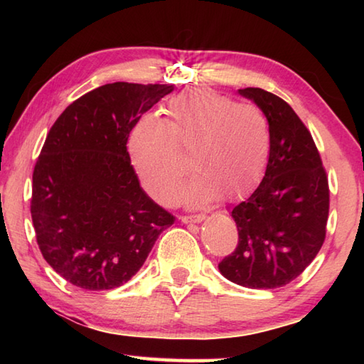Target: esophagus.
I'll return each instance as SVG.
<instances>
[{"label": "esophagus", "mask_w": 364, "mask_h": 364, "mask_svg": "<svg viewBox=\"0 0 364 364\" xmlns=\"http://www.w3.org/2000/svg\"><path fill=\"white\" fill-rule=\"evenodd\" d=\"M181 222L184 223H198L205 219L203 214H192V215H181Z\"/></svg>", "instance_id": "1"}]
</instances>
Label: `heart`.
Instances as JSON below:
<instances>
[{"mask_svg": "<svg viewBox=\"0 0 364 364\" xmlns=\"http://www.w3.org/2000/svg\"><path fill=\"white\" fill-rule=\"evenodd\" d=\"M164 117L144 115L129 133L128 151L141 184L164 205L181 198L191 176L192 203L249 194L264 176L272 133L258 106L206 87H191L162 107Z\"/></svg>", "mask_w": 364, "mask_h": 364, "instance_id": "1", "label": "heart"}]
</instances>
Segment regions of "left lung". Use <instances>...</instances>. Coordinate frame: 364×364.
Segmentation results:
<instances>
[{
  "label": "left lung",
  "instance_id": "left-lung-1",
  "mask_svg": "<svg viewBox=\"0 0 364 364\" xmlns=\"http://www.w3.org/2000/svg\"><path fill=\"white\" fill-rule=\"evenodd\" d=\"M239 94L264 112L272 146L259 186L231 211L239 239L219 269L245 288L275 289L296 280L326 241L328 178L311 133L284 100L258 87Z\"/></svg>",
  "mask_w": 364,
  "mask_h": 364
}]
</instances>
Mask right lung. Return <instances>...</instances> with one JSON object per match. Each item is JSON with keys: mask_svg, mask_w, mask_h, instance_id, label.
<instances>
[{"mask_svg": "<svg viewBox=\"0 0 364 364\" xmlns=\"http://www.w3.org/2000/svg\"><path fill=\"white\" fill-rule=\"evenodd\" d=\"M172 90L105 84L51 127L33 172L31 218L45 261L68 283L89 291L127 283L175 222L142 191L127 150L136 122Z\"/></svg>", "mask_w": 364, "mask_h": 364, "instance_id": "1", "label": "right lung"}]
</instances>
